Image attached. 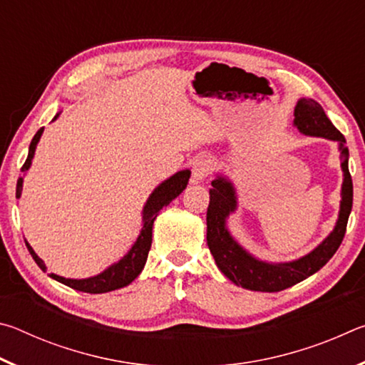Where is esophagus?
I'll list each match as a JSON object with an SVG mask.
<instances>
[{
  "label": "esophagus",
  "mask_w": 365,
  "mask_h": 365,
  "mask_svg": "<svg viewBox=\"0 0 365 365\" xmlns=\"http://www.w3.org/2000/svg\"><path fill=\"white\" fill-rule=\"evenodd\" d=\"M212 168L214 164L211 159L206 156L197 158L193 163V168H191V177H193V182L205 180V178L212 172Z\"/></svg>",
  "instance_id": "esophagus-1"
}]
</instances>
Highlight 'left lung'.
Wrapping results in <instances>:
<instances>
[{
	"instance_id": "1",
	"label": "left lung",
	"mask_w": 365,
	"mask_h": 365,
	"mask_svg": "<svg viewBox=\"0 0 365 365\" xmlns=\"http://www.w3.org/2000/svg\"><path fill=\"white\" fill-rule=\"evenodd\" d=\"M294 125L304 135L338 141L339 150H341L339 159H341V168L344 172V182L339 217L335 230L312 252H309L307 256L298 259V261L285 264H267L257 261L235 242L230 233L227 232L225 219L237 207L232 183L219 177L212 182V188L209 190L211 201H209L206 215L209 250L212 252L217 267L227 279L243 288L252 289V292H282V289L296 285V283L302 282L309 275L322 269L341 245L351 207H353V178H351L348 169V148H344L346 140L343 133L333 125L317 101L306 100V98H302L296 104Z\"/></svg>"
}]
</instances>
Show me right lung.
<instances>
[{
    "mask_svg": "<svg viewBox=\"0 0 365 365\" xmlns=\"http://www.w3.org/2000/svg\"><path fill=\"white\" fill-rule=\"evenodd\" d=\"M56 117H54V119H56ZM41 133H43V128H40V130L35 133L32 143H30V148H29V156L26 159V163H24V165H22V170H29L30 164H32L35 148H36V143H38ZM188 178H190V170L177 172L175 175H172L169 180L160 183L159 187L153 191V195L150 196V200H148L146 206L143 209L145 224H143V228H141L140 237L137 242H135V245L132 246V250L128 251V255L123 256L119 262L110 265V267L104 270L103 274L91 277V279L72 280V279H64V277L54 275V274H49V277L61 283H64V285L71 287L73 289H78V292L93 293V294L95 293H108V292H113V289L127 287L128 283H132L135 279H137V277L140 275V272L145 267L148 252H150L151 242H153L154 219L158 217L160 209L168 206L172 200H175V197L180 195L185 188H187ZM21 191H22V178L17 180L16 197L21 196ZM26 245L29 248V252L34 257V261L36 262V265H38L41 270H46L45 264H43L41 259L35 255L32 246H30L27 242H26Z\"/></svg>",
    "mask_w": 365,
    "mask_h": 365,
    "instance_id": "1",
    "label": "right lung"
}]
</instances>
